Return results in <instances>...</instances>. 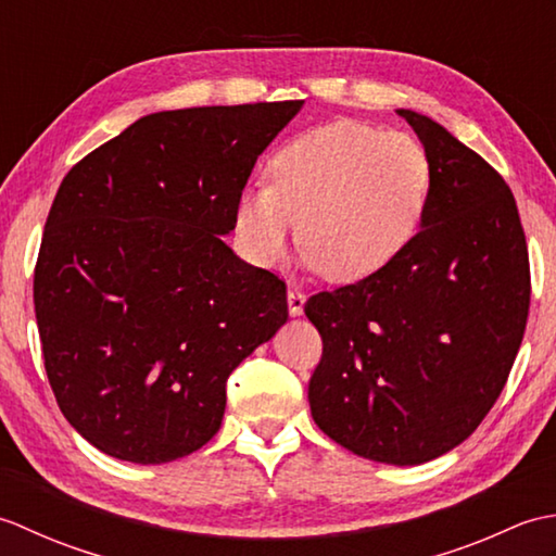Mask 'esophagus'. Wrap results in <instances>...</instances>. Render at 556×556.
<instances>
[{"label": "esophagus", "instance_id": "esophagus-1", "mask_svg": "<svg viewBox=\"0 0 556 556\" xmlns=\"http://www.w3.org/2000/svg\"><path fill=\"white\" fill-rule=\"evenodd\" d=\"M287 301H289V315L299 317L303 315V305H305V291L296 285H291L287 291Z\"/></svg>", "mask_w": 556, "mask_h": 556}]
</instances>
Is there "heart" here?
<instances>
[{
    "instance_id": "b5f03b06",
    "label": "heart",
    "mask_w": 556,
    "mask_h": 556,
    "mask_svg": "<svg viewBox=\"0 0 556 556\" xmlns=\"http://www.w3.org/2000/svg\"><path fill=\"white\" fill-rule=\"evenodd\" d=\"M267 176L233 205L245 255L275 265L301 229L308 265L341 285L377 275L406 251L434 188L420 140L353 119L293 136L269 157Z\"/></svg>"
}]
</instances>
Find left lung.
<instances>
[{"instance_id":"left-lung-1","label":"left lung","mask_w":556,"mask_h":556,"mask_svg":"<svg viewBox=\"0 0 556 556\" xmlns=\"http://www.w3.org/2000/svg\"><path fill=\"white\" fill-rule=\"evenodd\" d=\"M396 114L432 160L428 215L392 265L305 303L323 337L308 401L317 428L349 452L418 466L473 434L502 394L530 267L502 176L430 116Z\"/></svg>"}]
</instances>
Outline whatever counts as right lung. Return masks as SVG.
Returning a JSON list of instances; mask_svg holds the SVG:
<instances>
[{
  "label": "right lung",
  "mask_w": 556,
  "mask_h": 556,
  "mask_svg": "<svg viewBox=\"0 0 556 556\" xmlns=\"http://www.w3.org/2000/svg\"><path fill=\"white\" fill-rule=\"evenodd\" d=\"M303 100L155 112L71 169L33 301L64 418L155 466L217 434L227 377L287 323V285L222 241L257 157Z\"/></svg>",
  "instance_id": "add662e5"
}]
</instances>
